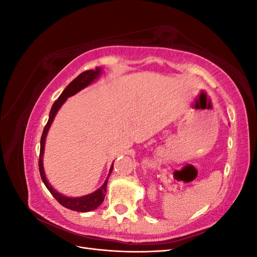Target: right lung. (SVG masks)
Here are the masks:
<instances>
[{
    "label": "right lung",
    "mask_w": 257,
    "mask_h": 257,
    "mask_svg": "<svg viewBox=\"0 0 257 257\" xmlns=\"http://www.w3.org/2000/svg\"><path fill=\"white\" fill-rule=\"evenodd\" d=\"M100 74H102V68L100 67H96L95 69H90V71H85V72L81 73L78 77H76V78L67 85V87L64 89V91L62 92L60 97L53 103L50 113H49L48 122H47V124H46L42 138H41V152H40V161H38V166H40V174H41L44 184L46 185V188L49 190V192L52 194V196L56 198L62 206L67 208V209L74 210V211H78V212L92 211V210H95L100 204L103 203L104 198H105L108 178H109V176L112 172L113 163L111 164L109 173H108V177L106 178L104 184L100 186L98 190L88 194V195L80 196V197H67L65 195H62L61 193L54 190L51 186V184L48 182L47 178H46V174L44 170V163H43L45 143H46V137H47V134H48V131L51 126V123L53 122L54 116H56L61 106L66 102V99L68 97L75 95L76 93H78L79 91L83 90L84 88H87L88 85H90L92 82H94V80L96 78H98Z\"/></svg>",
    "instance_id": "right-lung-1"
}]
</instances>
